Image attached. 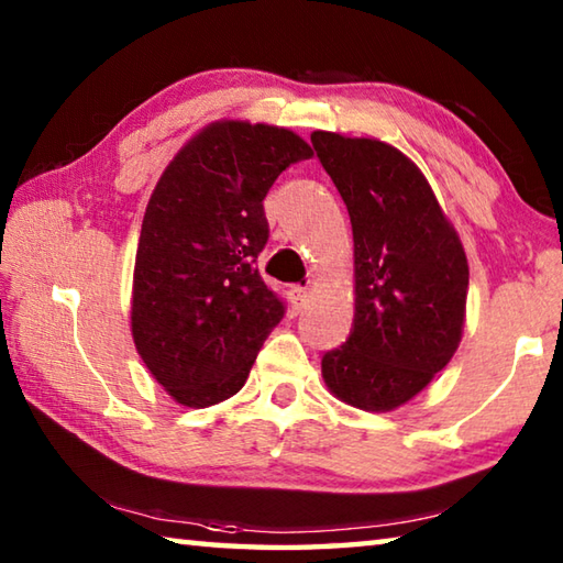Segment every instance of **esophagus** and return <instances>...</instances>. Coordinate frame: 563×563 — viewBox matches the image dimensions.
I'll list each match as a JSON object with an SVG mask.
<instances>
[{"label": "esophagus", "instance_id": "obj_1", "mask_svg": "<svg viewBox=\"0 0 563 563\" xmlns=\"http://www.w3.org/2000/svg\"><path fill=\"white\" fill-rule=\"evenodd\" d=\"M308 302H310V292L300 288V285H292V288H290V308H292V312H302L305 308H308Z\"/></svg>", "mask_w": 563, "mask_h": 563}]
</instances>
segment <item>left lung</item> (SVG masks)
Instances as JSON below:
<instances>
[{
    "instance_id": "1",
    "label": "left lung",
    "mask_w": 563,
    "mask_h": 563,
    "mask_svg": "<svg viewBox=\"0 0 563 563\" xmlns=\"http://www.w3.org/2000/svg\"><path fill=\"white\" fill-rule=\"evenodd\" d=\"M310 141L347 206L355 241V320L345 345L322 355V377L342 402L389 412L460 347L470 265L402 151L330 131H312Z\"/></svg>"
}]
</instances>
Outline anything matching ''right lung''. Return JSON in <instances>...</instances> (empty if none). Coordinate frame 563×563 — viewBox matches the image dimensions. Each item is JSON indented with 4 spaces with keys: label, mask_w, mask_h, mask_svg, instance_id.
I'll list each match as a JSON object with an SVG mask.
<instances>
[{
    "label": "right lung",
    "mask_w": 563,
    "mask_h": 563,
    "mask_svg": "<svg viewBox=\"0 0 563 563\" xmlns=\"http://www.w3.org/2000/svg\"><path fill=\"white\" fill-rule=\"evenodd\" d=\"M312 148L288 129L216 121L151 194L133 268L131 332L176 402L211 407L245 385L285 302L255 268L268 243L263 198Z\"/></svg>",
    "instance_id": "1"
}]
</instances>
